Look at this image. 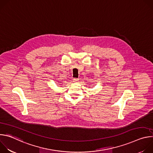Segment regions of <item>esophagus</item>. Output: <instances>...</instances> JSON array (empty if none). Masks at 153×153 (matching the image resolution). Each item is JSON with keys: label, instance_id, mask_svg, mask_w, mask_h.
<instances>
[{"label": "esophagus", "instance_id": "1", "mask_svg": "<svg viewBox=\"0 0 153 153\" xmlns=\"http://www.w3.org/2000/svg\"><path fill=\"white\" fill-rule=\"evenodd\" d=\"M78 81H79V79H77V78H74L73 79V82H75V83H77Z\"/></svg>", "mask_w": 153, "mask_h": 153}]
</instances>
